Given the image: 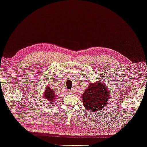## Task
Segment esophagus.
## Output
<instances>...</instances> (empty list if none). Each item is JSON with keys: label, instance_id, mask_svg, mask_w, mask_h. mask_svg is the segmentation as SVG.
I'll return each mask as SVG.
<instances>
[{"label": "esophagus", "instance_id": "obj_1", "mask_svg": "<svg viewBox=\"0 0 147 147\" xmlns=\"http://www.w3.org/2000/svg\"><path fill=\"white\" fill-rule=\"evenodd\" d=\"M68 92H69V93H72V92H72V90H68Z\"/></svg>", "mask_w": 147, "mask_h": 147}]
</instances>
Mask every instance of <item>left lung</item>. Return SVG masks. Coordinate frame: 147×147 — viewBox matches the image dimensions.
<instances>
[{"label": "left lung", "mask_w": 147, "mask_h": 147, "mask_svg": "<svg viewBox=\"0 0 147 147\" xmlns=\"http://www.w3.org/2000/svg\"><path fill=\"white\" fill-rule=\"evenodd\" d=\"M110 94L106 83L102 81L89 83L88 87L82 94L83 106L86 110L97 112L108 104Z\"/></svg>", "instance_id": "obj_1"}]
</instances>
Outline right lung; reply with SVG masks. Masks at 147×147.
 <instances>
[{
	"label": "right lung",
	"mask_w": 147,
	"mask_h": 147,
	"mask_svg": "<svg viewBox=\"0 0 147 147\" xmlns=\"http://www.w3.org/2000/svg\"><path fill=\"white\" fill-rule=\"evenodd\" d=\"M44 97L46 100L50 102H54L56 99V95L55 94V91L51 89L49 87H47L45 88L44 92Z\"/></svg>",
	"instance_id": "obj_1"
}]
</instances>
